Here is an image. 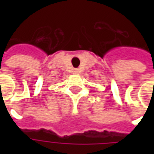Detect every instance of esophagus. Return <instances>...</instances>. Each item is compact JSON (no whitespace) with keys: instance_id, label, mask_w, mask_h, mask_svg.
Masks as SVG:
<instances>
[{"instance_id":"1","label":"esophagus","mask_w":154,"mask_h":154,"mask_svg":"<svg viewBox=\"0 0 154 154\" xmlns=\"http://www.w3.org/2000/svg\"><path fill=\"white\" fill-rule=\"evenodd\" d=\"M75 72H77V71H75Z\"/></svg>"}]
</instances>
